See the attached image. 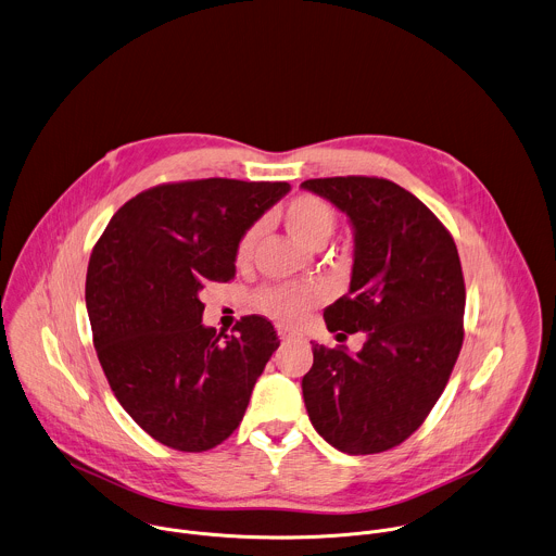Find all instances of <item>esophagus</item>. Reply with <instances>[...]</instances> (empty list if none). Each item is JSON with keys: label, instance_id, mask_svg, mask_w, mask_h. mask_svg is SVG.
I'll return each mask as SVG.
<instances>
[{"label": "esophagus", "instance_id": "1", "mask_svg": "<svg viewBox=\"0 0 556 556\" xmlns=\"http://www.w3.org/2000/svg\"><path fill=\"white\" fill-rule=\"evenodd\" d=\"M277 336H279V340H288V338H290V333H288L286 329H279V331H277Z\"/></svg>", "mask_w": 556, "mask_h": 556}]
</instances>
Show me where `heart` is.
I'll use <instances>...</instances> for the list:
<instances>
[{
	"label": "heart",
	"instance_id": "obj_1",
	"mask_svg": "<svg viewBox=\"0 0 556 556\" xmlns=\"http://www.w3.org/2000/svg\"><path fill=\"white\" fill-rule=\"evenodd\" d=\"M283 225L305 247L325 244L336 229V212L333 207L314 197L301 194L292 199L283 210ZM257 238V229H249L238 247H236V262L247 264ZM320 301V292L312 286H273L264 288L255 294V307L270 316L277 323L292 325L296 323L307 309H312Z\"/></svg>",
	"mask_w": 556,
	"mask_h": 556
}]
</instances>
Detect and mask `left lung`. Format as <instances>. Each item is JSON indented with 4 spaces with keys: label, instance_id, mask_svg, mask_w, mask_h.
I'll use <instances>...</instances> for the list:
<instances>
[{
    "label": "left lung",
    "instance_id": "left-lung-1",
    "mask_svg": "<svg viewBox=\"0 0 556 556\" xmlns=\"http://www.w3.org/2000/svg\"><path fill=\"white\" fill-rule=\"evenodd\" d=\"M349 216V294L325 309L331 333L362 331L346 346L312 342L303 399L314 429L338 451L375 455L405 442L442 396L464 344L466 286L448 229L412 192L379 177L301 184Z\"/></svg>",
    "mask_w": 556,
    "mask_h": 556
}]
</instances>
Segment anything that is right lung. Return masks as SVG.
<instances>
[{
  "label": "right lung",
  "mask_w": 556,
  "mask_h": 556,
  "mask_svg": "<svg viewBox=\"0 0 556 556\" xmlns=\"http://www.w3.org/2000/svg\"><path fill=\"white\" fill-rule=\"evenodd\" d=\"M290 184L197 179L129 199L97 240L86 309L105 379L131 420L160 444L201 453L242 422L279 346L262 316L233 333L201 323L205 281L236 275V247Z\"/></svg>",
  "instance_id": "1"
}]
</instances>
